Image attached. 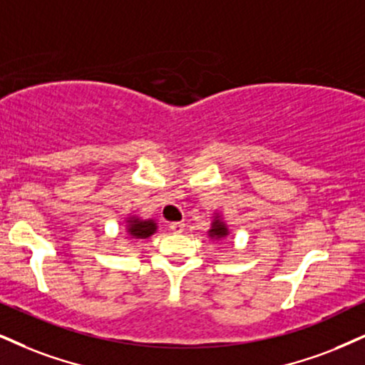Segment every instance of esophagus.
I'll list each match as a JSON object with an SVG mask.
<instances>
[{"instance_id": "1", "label": "esophagus", "mask_w": 365, "mask_h": 365, "mask_svg": "<svg viewBox=\"0 0 365 365\" xmlns=\"http://www.w3.org/2000/svg\"><path fill=\"white\" fill-rule=\"evenodd\" d=\"M169 228H170V232L181 233L184 230V223L182 222H173V223H169Z\"/></svg>"}]
</instances>
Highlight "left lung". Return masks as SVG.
<instances>
[{
	"instance_id": "left-lung-1",
	"label": "left lung",
	"mask_w": 365,
	"mask_h": 365,
	"mask_svg": "<svg viewBox=\"0 0 365 365\" xmlns=\"http://www.w3.org/2000/svg\"><path fill=\"white\" fill-rule=\"evenodd\" d=\"M208 233L211 238H218L220 240V238H225L228 235V228L225 227V223L222 222V220L215 218V222L211 223V230Z\"/></svg>"
}]
</instances>
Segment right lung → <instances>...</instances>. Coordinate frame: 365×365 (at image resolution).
Masks as SVG:
<instances>
[{"mask_svg": "<svg viewBox=\"0 0 365 365\" xmlns=\"http://www.w3.org/2000/svg\"><path fill=\"white\" fill-rule=\"evenodd\" d=\"M157 225L154 220H140V218H130L128 220V235L132 238H147L152 233H155Z\"/></svg>", "mask_w": 365, "mask_h": 365, "instance_id": "add662e5", "label": "right lung"}]
</instances>
